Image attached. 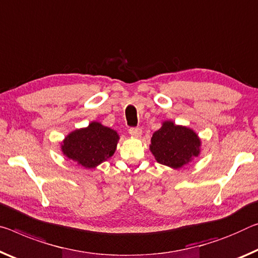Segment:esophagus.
Instances as JSON below:
<instances>
[{"mask_svg":"<svg viewBox=\"0 0 258 258\" xmlns=\"http://www.w3.org/2000/svg\"><path fill=\"white\" fill-rule=\"evenodd\" d=\"M128 132H130V134H131V136H132V137L139 138V137H141L142 130H141L140 127H131Z\"/></svg>","mask_w":258,"mask_h":258,"instance_id":"obj_1","label":"esophagus"}]
</instances>
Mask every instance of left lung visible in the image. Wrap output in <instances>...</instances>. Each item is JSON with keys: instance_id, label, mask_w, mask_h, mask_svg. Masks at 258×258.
<instances>
[{"instance_id": "obj_1", "label": "left lung", "mask_w": 258, "mask_h": 258, "mask_svg": "<svg viewBox=\"0 0 258 258\" xmlns=\"http://www.w3.org/2000/svg\"><path fill=\"white\" fill-rule=\"evenodd\" d=\"M150 151L159 164L180 169L200 155L201 140L193 130L166 120L153 134Z\"/></svg>"}]
</instances>
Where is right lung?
I'll return each mask as SVG.
<instances>
[{
    "mask_svg": "<svg viewBox=\"0 0 258 258\" xmlns=\"http://www.w3.org/2000/svg\"><path fill=\"white\" fill-rule=\"evenodd\" d=\"M119 136L116 131L92 121L87 127L71 132L62 142V151L69 159L86 169H94L114 154Z\"/></svg>",
    "mask_w": 258,
    "mask_h": 258,
    "instance_id": "add662e5",
    "label": "right lung"
}]
</instances>
